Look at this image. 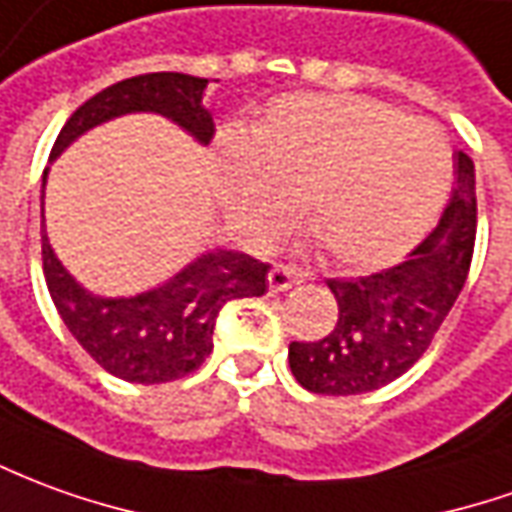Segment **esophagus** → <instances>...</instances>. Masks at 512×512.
I'll list each match as a JSON object with an SVG mask.
<instances>
[{"label":"esophagus","instance_id":"1","mask_svg":"<svg viewBox=\"0 0 512 512\" xmlns=\"http://www.w3.org/2000/svg\"><path fill=\"white\" fill-rule=\"evenodd\" d=\"M301 281V273L295 270V267H284V264H276L270 273H267V284H270V290L273 292H287L292 284H298Z\"/></svg>","mask_w":512,"mask_h":512}]
</instances>
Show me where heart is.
I'll return each mask as SVG.
<instances>
[{
    "mask_svg": "<svg viewBox=\"0 0 512 512\" xmlns=\"http://www.w3.org/2000/svg\"><path fill=\"white\" fill-rule=\"evenodd\" d=\"M449 186L438 130L368 97H284L245 142L222 144L225 209L250 245L273 242L298 200L331 262L359 273L404 259L435 225Z\"/></svg>",
    "mask_w": 512,
    "mask_h": 512,
    "instance_id": "b5f03b06",
    "label": "heart"
}]
</instances>
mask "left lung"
<instances>
[{"instance_id":"left-lung-1","label":"left lung","mask_w":512,"mask_h":512,"mask_svg":"<svg viewBox=\"0 0 512 512\" xmlns=\"http://www.w3.org/2000/svg\"><path fill=\"white\" fill-rule=\"evenodd\" d=\"M474 236V161L457 153V186L449 206L407 262L357 281H326L340 315L329 337L290 343V370L298 384L323 396H359L407 373L424 357L463 290Z\"/></svg>"}]
</instances>
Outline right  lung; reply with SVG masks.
Returning a JSON list of instances; mask_svg holds the SVG:
<instances>
[{
    "mask_svg": "<svg viewBox=\"0 0 512 512\" xmlns=\"http://www.w3.org/2000/svg\"><path fill=\"white\" fill-rule=\"evenodd\" d=\"M206 77L153 72L102 88L74 111L55 139L49 161L83 133L128 114H158L186 130L197 144L214 136L206 108ZM41 181V256L49 295L66 329L116 379L136 384L175 382L203 365L214 348L222 306L236 298H259L267 290V264L248 253L211 248L181 267L164 284L136 295L105 298L86 290L49 245Z\"/></svg>",
    "mask_w": 512,
    "mask_h": 512,
    "instance_id": "right-lung-1",
    "label": "right lung"
}]
</instances>
